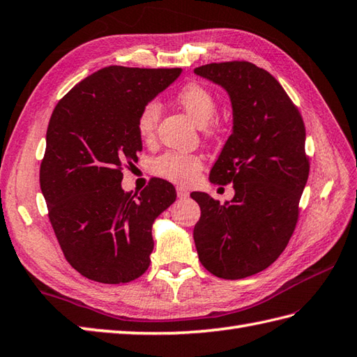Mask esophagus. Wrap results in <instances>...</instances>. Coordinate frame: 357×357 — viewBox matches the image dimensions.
Listing matches in <instances>:
<instances>
[{"instance_id": "obj_1", "label": "esophagus", "mask_w": 357, "mask_h": 357, "mask_svg": "<svg viewBox=\"0 0 357 357\" xmlns=\"http://www.w3.org/2000/svg\"><path fill=\"white\" fill-rule=\"evenodd\" d=\"M177 195H178V199H186V197H189V191L183 186H178L177 188Z\"/></svg>"}]
</instances>
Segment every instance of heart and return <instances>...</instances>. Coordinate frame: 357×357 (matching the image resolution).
<instances>
[{"label": "heart", "mask_w": 357, "mask_h": 357, "mask_svg": "<svg viewBox=\"0 0 357 357\" xmlns=\"http://www.w3.org/2000/svg\"><path fill=\"white\" fill-rule=\"evenodd\" d=\"M176 100L197 126L208 130V125L217 112L215 96L208 89L195 82L188 84L177 93ZM160 114L162 108L155 100L146 102L142 107L137 117V131L142 139L149 140L154 136ZM153 169L157 176L174 183H189L202 169V158L188 153H165L155 158Z\"/></svg>", "instance_id": "b5f03b06"}]
</instances>
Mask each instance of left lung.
Here are the masks:
<instances>
[{
	"label": "left lung",
	"instance_id": "8db88e82",
	"mask_svg": "<svg viewBox=\"0 0 357 357\" xmlns=\"http://www.w3.org/2000/svg\"><path fill=\"white\" fill-rule=\"evenodd\" d=\"M232 105V134L211 169V181L234 185L231 202L192 192L202 217L194 227L199 259L223 280L264 271L295 231L308 178L305 126L281 84L245 61L197 67Z\"/></svg>",
	"mask_w": 357,
	"mask_h": 357
}]
</instances>
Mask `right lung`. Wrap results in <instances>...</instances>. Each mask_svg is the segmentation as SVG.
<instances>
[{"instance_id":"right-lung-1","label":"right lung","mask_w":357,"mask_h":357,"mask_svg":"<svg viewBox=\"0 0 357 357\" xmlns=\"http://www.w3.org/2000/svg\"><path fill=\"white\" fill-rule=\"evenodd\" d=\"M180 75L181 68L109 66L53 109L39 183L64 257L85 278L130 282L151 263L154 220L176 202V188L153 178L136 197L125 194L122 166L142 151V107Z\"/></svg>"}]
</instances>
